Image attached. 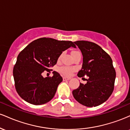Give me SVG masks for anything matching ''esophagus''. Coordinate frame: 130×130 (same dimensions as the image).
Returning <instances> with one entry per match:
<instances>
[{
	"label": "esophagus",
	"instance_id": "1",
	"mask_svg": "<svg viewBox=\"0 0 130 130\" xmlns=\"http://www.w3.org/2000/svg\"><path fill=\"white\" fill-rule=\"evenodd\" d=\"M70 79H71V78H70V77H63V80H70Z\"/></svg>",
	"mask_w": 130,
	"mask_h": 130
}]
</instances>
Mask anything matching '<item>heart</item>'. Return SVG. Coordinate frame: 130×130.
<instances>
[{
    "label": "heart",
    "mask_w": 130,
    "mask_h": 130,
    "mask_svg": "<svg viewBox=\"0 0 130 130\" xmlns=\"http://www.w3.org/2000/svg\"><path fill=\"white\" fill-rule=\"evenodd\" d=\"M76 53H79V51H73L72 53V55ZM62 54H61L60 57H59V60H60L61 57H62ZM59 70L62 73H63V74L67 76H70L72 74V73L73 72L74 68H73V67H62L59 68Z\"/></svg>",
    "instance_id": "b5f03b06"
}]
</instances>
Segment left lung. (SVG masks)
Here are the masks:
<instances>
[{
  "label": "left lung",
  "instance_id": "8db88e82",
  "mask_svg": "<svg viewBox=\"0 0 130 130\" xmlns=\"http://www.w3.org/2000/svg\"><path fill=\"white\" fill-rule=\"evenodd\" d=\"M83 56L81 70L77 76L86 75L87 83H80L73 95L80 104L95 107L103 103L111 96L114 88L116 73L112 60L108 53L98 44L88 41L74 42Z\"/></svg>",
  "mask_w": 130,
  "mask_h": 130
}]
</instances>
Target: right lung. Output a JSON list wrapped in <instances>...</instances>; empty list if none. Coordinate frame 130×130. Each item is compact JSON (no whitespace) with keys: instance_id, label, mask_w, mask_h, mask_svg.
<instances>
[{"instance_id":"add662e5","label":"right lung","mask_w":130,"mask_h":130,"mask_svg":"<svg viewBox=\"0 0 130 130\" xmlns=\"http://www.w3.org/2000/svg\"><path fill=\"white\" fill-rule=\"evenodd\" d=\"M70 47H76L71 41L41 38L21 51L13 68V77L16 92L24 100L40 105L53 99L63 79L56 71L52 77H43L42 74L44 71L50 72L62 52Z\"/></svg>"}]
</instances>
